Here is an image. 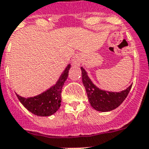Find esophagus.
Returning a JSON list of instances; mask_svg holds the SVG:
<instances>
[{
  "instance_id": "1",
  "label": "esophagus",
  "mask_w": 149,
  "mask_h": 149,
  "mask_svg": "<svg viewBox=\"0 0 149 149\" xmlns=\"http://www.w3.org/2000/svg\"><path fill=\"white\" fill-rule=\"evenodd\" d=\"M72 63H73V64H74V65L79 66V64H80V63H81L80 57H79V56H76L74 57V59H73V60H72Z\"/></svg>"
}]
</instances>
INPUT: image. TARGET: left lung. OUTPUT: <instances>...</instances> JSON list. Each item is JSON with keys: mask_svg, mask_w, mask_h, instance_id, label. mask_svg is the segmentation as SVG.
<instances>
[{"mask_svg": "<svg viewBox=\"0 0 149 149\" xmlns=\"http://www.w3.org/2000/svg\"><path fill=\"white\" fill-rule=\"evenodd\" d=\"M82 80L92 107L100 112H109L116 109L125 100L132 88L131 85L120 93L104 91L94 85L88 77L86 70L81 67Z\"/></svg>", "mask_w": 149, "mask_h": 149, "instance_id": "1", "label": "left lung"}]
</instances>
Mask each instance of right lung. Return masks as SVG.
I'll use <instances>...</instances> for the list:
<instances>
[{
	"label": "right lung",
	"instance_id": "right-lung-1",
	"mask_svg": "<svg viewBox=\"0 0 149 149\" xmlns=\"http://www.w3.org/2000/svg\"><path fill=\"white\" fill-rule=\"evenodd\" d=\"M70 64L66 66L56 85L40 95L31 98H24L17 95L24 106L33 114L39 116H49L55 113L61 105V93L65 81L68 77Z\"/></svg>",
	"mask_w": 149,
	"mask_h": 149
}]
</instances>
